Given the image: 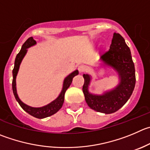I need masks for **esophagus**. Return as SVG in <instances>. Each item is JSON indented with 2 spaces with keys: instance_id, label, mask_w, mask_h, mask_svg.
Listing matches in <instances>:
<instances>
[{
  "instance_id": "1",
  "label": "esophagus",
  "mask_w": 150,
  "mask_h": 150,
  "mask_svg": "<svg viewBox=\"0 0 150 150\" xmlns=\"http://www.w3.org/2000/svg\"><path fill=\"white\" fill-rule=\"evenodd\" d=\"M85 70H86V68H85L84 65H79V66L78 67V71H79V73L85 72Z\"/></svg>"
}]
</instances>
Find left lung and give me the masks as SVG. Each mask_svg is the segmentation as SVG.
Wrapping results in <instances>:
<instances>
[{
  "label": "left lung",
  "instance_id": "obj_1",
  "mask_svg": "<svg viewBox=\"0 0 150 150\" xmlns=\"http://www.w3.org/2000/svg\"><path fill=\"white\" fill-rule=\"evenodd\" d=\"M100 60L102 65L111 67L118 73L120 82L114 89L106 91L102 95H94L88 91L91 76L84 74L82 91L86 103L91 109L105 114L112 113L127 102L135 85V65L130 49L122 35L113 34L109 51L101 56Z\"/></svg>",
  "mask_w": 150,
  "mask_h": 150
}]
</instances>
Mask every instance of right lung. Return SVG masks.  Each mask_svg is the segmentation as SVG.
<instances>
[{
  "label": "right lung",
  "mask_w": 150,
  "mask_h": 150,
  "mask_svg": "<svg viewBox=\"0 0 150 150\" xmlns=\"http://www.w3.org/2000/svg\"><path fill=\"white\" fill-rule=\"evenodd\" d=\"M36 43V41L33 39L32 37H31V38H28V39L24 42L23 45H22V48H21L20 52L17 54L15 61V66H14V69L12 70V75H13V79H12V91H13V93L14 95H15V99H16L17 102L19 103V105H21V108H22L25 112H28V114H30V115H32V116L35 117V118H38V119H44V118H46V117L51 116V115H54V114L56 113L57 111H59V109L62 108V105H63L64 99H65V91H66V90L68 89L70 87V85H71L73 80V78L75 76H76V75H78L79 71H78L77 70H76V71H74V72L71 73V74H70L67 77H65V79H64L63 86H62V89L60 94H59V96H58L55 100L51 102V103H49L48 105L43 107H41V108H32V107H30L28 106V105L24 104L23 102L19 99L18 93H17L16 76L17 74H18V70H19L20 65H21L24 56H25V54H26L27 52V48L32 46V45H35Z\"/></svg>",
  "instance_id": "add662e5"
}]
</instances>
